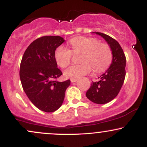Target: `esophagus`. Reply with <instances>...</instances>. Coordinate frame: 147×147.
<instances>
[{"instance_id":"esophagus-1","label":"esophagus","mask_w":147,"mask_h":147,"mask_svg":"<svg viewBox=\"0 0 147 147\" xmlns=\"http://www.w3.org/2000/svg\"><path fill=\"white\" fill-rule=\"evenodd\" d=\"M70 81H71L72 83H75V82H77V79H71Z\"/></svg>"}]
</instances>
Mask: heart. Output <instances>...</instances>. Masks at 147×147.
Instances as JSON below:
<instances>
[{"mask_svg":"<svg viewBox=\"0 0 147 147\" xmlns=\"http://www.w3.org/2000/svg\"><path fill=\"white\" fill-rule=\"evenodd\" d=\"M72 50L61 45L55 52V59L57 65L62 68L70 63L72 53L82 54L81 65H72L64 72L66 78L78 79L91 71V66L96 72H102L108 68L112 61L113 54L107 43H100L93 37L79 36L70 41Z\"/></svg>","mask_w":147,"mask_h":147,"instance_id":"1","label":"heart"}]
</instances>
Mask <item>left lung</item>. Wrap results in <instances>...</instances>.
I'll return each mask as SVG.
<instances>
[{
  "mask_svg": "<svg viewBox=\"0 0 147 147\" xmlns=\"http://www.w3.org/2000/svg\"><path fill=\"white\" fill-rule=\"evenodd\" d=\"M107 42L111 47L113 59L110 67L99 77V82H92L86 95L91 102L104 104L111 102L118 95L125 79L126 57L119 43L105 34L95 32Z\"/></svg>",
  "mask_w": 147,
  "mask_h": 147,
  "instance_id": "left-lung-1",
  "label": "left lung"
}]
</instances>
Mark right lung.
Instances as JSON below:
<instances>
[{"label": "right lung", "mask_w": 147, "mask_h": 147, "mask_svg": "<svg viewBox=\"0 0 147 147\" xmlns=\"http://www.w3.org/2000/svg\"><path fill=\"white\" fill-rule=\"evenodd\" d=\"M65 40L59 36L40 37L26 49L20 65L23 90L37 109L46 113L57 111L63 104L70 80L57 82L62 75L57 68L55 52Z\"/></svg>", "instance_id": "right-lung-1"}]
</instances>
